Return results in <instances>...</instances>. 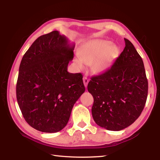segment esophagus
<instances>
[{
    "instance_id": "obj_1",
    "label": "esophagus",
    "mask_w": 160,
    "mask_h": 160,
    "mask_svg": "<svg viewBox=\"0 0 160 160\" xmlns=\"http://www.w3.org/2000/svg\"><path fill=\"white\" fill-rule=\"evenodd\" d=\"M83 82H84V87L87 88L88 82H89V79H88L87 77H84L83 78Z\"/></svg>"
}]
</instances>
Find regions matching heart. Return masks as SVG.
<instances>
[{"mask_svg":"<svg viewBox=\"0 0 160 160\" xmlns=\"http://www.w3.org/2000/svg\"><path fill=\"white\" fill-rule=\"evenodd\" d=\"M80 56L74 58V63L79 69H83L91 65L94 73L106 71L113 61L117 58L118 47L108 40L94 39L84 43L80 49Z\"/></svg>","mask_w":160,"mask_h":160,"instance_id":"heart-1","label":"heart"}]
</instances>
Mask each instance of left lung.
<instances>
[{
	"mask_svg": "<svg viewBox=\"0 0 160 160\" xmlns=\"http://www.w3.org/2000/svg\"><path fill=\"white\" fill-rule=\"evenodd\" d=\"M123 52L110 69L91 78L88 91L94 99L93 118L100 127L120 131L143 111L148 95L144 62L133 45L124 38Z\"/></svg>",
	"mask_w": 160,
	"mask_h": 160,
	"instance_id": "1",
	"label": "left lung"
}]
</instances>
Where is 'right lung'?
Here are the masks:
<instances>
[{
	"label": "right lung",
	"mask_w": 160,
	"mask_h": 160,
	"mask_svg": "<svg viewBox=\"0 0 160 160\" xmlns=\"http://www.w3.org/2000/svg\"><path fill=\"white\" fill-rule=\"evenodd\" d=\"M75 45L58 31L38 37L23 56L16 98L25 121L33 128L56 132L65 127L84 91L82 75L67 71Z\"/></svg>",
	"instance_id": "obj_1"
}]
</instances>
